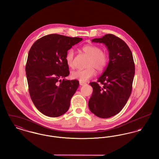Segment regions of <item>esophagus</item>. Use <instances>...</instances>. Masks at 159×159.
I'll return each instance as SVG.
<instances>
[{"instance_id":"obj_1","label":"esophagus","mask_w":159,"mask_h":159,"mask_svg":"<svg viewBox=\"0 0 159 159\" xmlns=\"http://www.w3.org/2000/svg\"><path fill=\"white\" fill-rule=\"evenodd\" d=\"M79 84H80V86H84V85L86 84L85 82H79Z\"/></svg>"}]
</instances>
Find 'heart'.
Returning a JSON list of instances; mask_svg holds the SVG:
<instances>
[{
	"label": "heart",
	"mask_w": 159,
	"mask_h": 159,
	"mask_svg": "<svg viewBox=\"0 0 159 159\" xmlns=\"http://www.w3.org/2000/svg\"><path fill=\"white\" fill-rule=\"evenodd\" d=\"M82 50L89 57L86 65L88 67L84 70H78L72 72L71 77L80 82H86L95 75L94 67L98 71H103L106 68L108 62V56L105 52L102 51L100 47L93 44L85 45ZM74 57L75 51L70 49L66 54V60L68 66L71 68L75 66Z\"/></svg>",
	"instance_id": "obj_1"
}]
</instances>
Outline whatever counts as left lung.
<instances>
[{
  "label": "left lung",
  "mask_w": 159,
  "mask_h": 159,
  "mask_svg": "<svg viewBox=\"0 0 159 159\" xmlns=\"http://www.w3.org/2000/svg\"><path fill=\"white\" fill-rule=\"evenodd\" d=\"M92 42L106 45L109 53V62L97 82L89 83L93 93L88 106L98 117L107 118L120 112L130 96L134 63L130 48L114 35L106 34L103 37L94 38Z\"/></svg>",
  "instance_id": "1"
}]
</instances>
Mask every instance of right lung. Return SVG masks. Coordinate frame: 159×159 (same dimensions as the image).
Listing matches in <instances>:
<instances>
[{
  "label": "right lung",
  "mask_w": 159,
  "mask_h": 159,
  "mask_svg": "<svg viewBox=\"0 0 159 159\" xmlns=\"http://www.w3.org/2000/svg\"><path fill=\"white\" fill-rule=\"evenodd\" d=\"M82 40L50 34L38 39L29 52L26 74L29 94L38 110L47 116H61L70 107L79 82L64 79L70 75L66 54Z\"/></svg>",
  "instance_id": "add662e5"
}]
</instances>
